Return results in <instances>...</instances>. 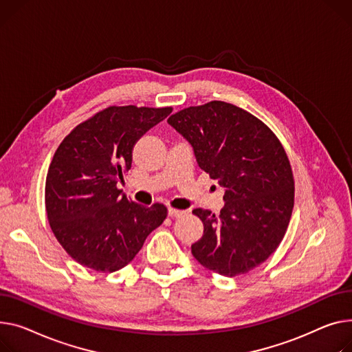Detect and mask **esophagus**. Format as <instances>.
<instances>
[{"mask_svg":"<svg viewBox=\"0 0 352 352\" xmlns=\"http://www.w3.org/2000/svg\"><path fill=\"white\" fill-rule=\"evenodd\" d=\"M184 214V210H178V209H174V208H168V217L171 218H178Z\"/></svg>","mask_w":352,"mask_h":352,"instance_id":"34e87169","label":"esophagus"}]
</instances>
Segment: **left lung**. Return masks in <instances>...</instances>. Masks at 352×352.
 Segmentation results:
<instances>
[{
  "label": "left lung",
  "mask_w": 352,
  "mask_h": 352,
  "mask_svg": "<svg viewBox=\"0 0 352 352\" xmlns=\"http://www.w3.org/2000/svg\"><path fill=\"white\" fill-rule=\"evenodd\" d=\"M168 124L225 191L218 217L192 210L204 223L202 238L191 246L194 257L226 277L248 273L277 249L290 222L294 181L285 148L259 119L219 100L184 109Z\"/></svg>",
  "instance_id": "left-lung-1"
}]
</instances>
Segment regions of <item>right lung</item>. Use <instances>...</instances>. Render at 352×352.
<instances>
[{
	"label": "right lung",
	"mask_w": 352,
	"mask_h": 352,
	"mask_svg": "<svg viewBox=\"0 0 352 352\" xmlns=\"http://www.w3.org/2000/svg\"><path fill=\"white\" fill-rule=\"evenodd\" d=\"M171 111L111 106L74 129L58 147L46 175V214L58 242L82 266L124 267L166 219V206L138 205L117 184L131 168L135 143Z\"/></svg>",
	"instance_id": "add662e5"
}]
</instances>
